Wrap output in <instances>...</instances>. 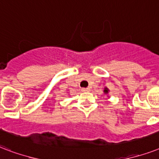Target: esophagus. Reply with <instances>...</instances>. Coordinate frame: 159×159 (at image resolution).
Returning a JSON list of instances; mask_svg holds the SVG:
<instances>
[{"label": "esophagus", "mask_w": 159, "mask_h": 159, "mask_svg": "<svg viewBox=\"0 0 159 159\" xmlns=\"http://www.w3.org/2000/svg\"><path fill=\"white\" fill-rule=\"evenodd\" d=\"M89 88H82V92H83V93H87V92H89Z\"/></svg>", "instance_id": "1"}]
</instances>
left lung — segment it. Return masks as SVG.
Segmentation results:
<instances>
[{
    "label": "left lung",
    "mask_w": 159,
    "mask_h": 159,
    "mask_svg": "<svg viewBox=\"0 0 159 159\" xmlns=\"http://www.w3.org/2000/svg\"><path fill=\"white\" fill-rule=\"evenodd\" d=\"M108 91L109 90L107 88H104V93H105V94H107V93H108Z\"/></svg>",
    "instance_id": "left-lung-1"
}]
</instances>
